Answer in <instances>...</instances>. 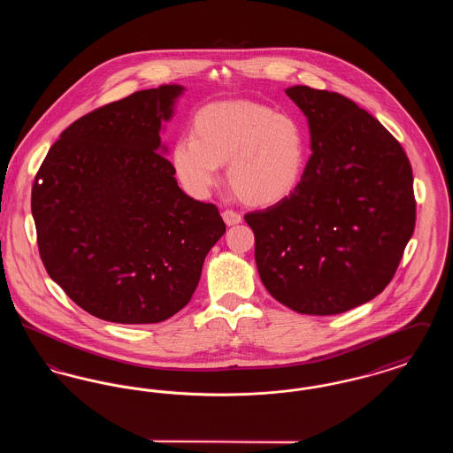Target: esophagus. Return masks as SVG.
<instances>
[{
	"label": "esophagus",
	"mask_w": 453,
	"mask_h": 453,
	"mask_svg": "<svg viewBox=\"0 0 453 453\" xmlns=\"http://www.w3.org/2000/svg\"><path fill=\"white\" fill-rule=\"evenodd\" d=\"M222 219H224V222L227 224V226H236L241 222V216L234 212V211H224L222 212Z\"/></svg>",
	"instance_id": "obj_1"
}]
</instances>
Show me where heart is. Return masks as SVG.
<instances>
[{"instance_id":"1","label":"heart","mask_w":453,"mask_h":453,"mask_svg":"<svg viewBox=\"0 0 453 453\" xmlns=\"http://www.w3.org/2000/svg\"><path fill=\"white\" fill-rule=\"evenodd\" d=\"M242 202L275 205L294 194L307 163V137L288 113L250 100L216 102L200 108L192 137L172 148L173 172L181 187L207 198L219 185V166Z\"/></svg>"}]
</instances>
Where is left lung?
Returning <instances> with one entry per match:
<instances>
[{
	"label": "left lung",
	"instance_id": "1",
	"mask_svg": "<svg viewBox=\"0 0 453 453\" xmlns=\"http://www.w3.org/2000/svg\"><path fill=\"white\" fill-rule=\"evenodd\" d=\"M285 93L307 117L312 154L294 194L244 220L273 299L301 314H342L388 287L412 236L410 159L343 95L309 87Z\"/></svg>",
	"mask_w": 453,
	"mask_h": 453
}]
</instances>
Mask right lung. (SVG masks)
Instances as JSON below:
<instances>
[{
    "mask_svg": "<svg viewBox=\"0 0 453 453\" xmlns=\"http://www.w3.org/2000/svg\"><path fill=\"white\" fill-rule=\"evenodd\" d=\"M185 88L135 91L73 122L32 187L49 277L91 316L161 323L194 296L226 233L214 203L185 194L159 132Z\"/></svg>",
    "mask_w": 453,
    "mask_h": 453,
    "instance_id": "1",
    "label": "right lung"
}]
</instances>
